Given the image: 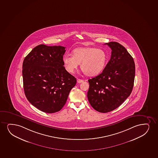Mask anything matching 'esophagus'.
<instances>
[{"instance_id":"obj_1","label":"esophagus","mask_w":158,"mask_h":158,"mask_svg":"<svg viewBox=\"0 0 158 158\" xmlns=\"http://www.w3.org/2000/svg\"><path fill=\"white\" fill-rule=\"evenodd\" d=\"M77 83H81L84 82V81L83 80H81V79H77Z\"/></svg>"}]
</instances>
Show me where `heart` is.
I'll return each mask as SVG.
<instances>
[{
	"mask_svg": "<svg viewBox=\"0 0 158 158\" xmlns=\"http://www.w3.org/2000/svg\"><path fill=\"white\" fill-rule=\"evenodd\" d=\"M72 55L63 57L64 67L69 73H74L81 64V68L89 76L97 75L104 70L107 56L104 50L92 47H82L75 48Z\"/></svg>",
	"mask_w": 158,
	"mask_h": 158,
	"instance_id": "obj_1",
	"label": "heart"
}]
</instances>
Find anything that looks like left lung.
<instances>
[{"mask_svg":"<svg viewBox=\"0 0 158 158\" xmlns=\"http://www.w3.org/2000/svg\"><path fill=\"white\" fill-rule=\"evenodd\" d=\"M112 50L111 57L101 74L89 79L88 99L100 113L118 108L130 96L134 86L135 64L124 46L116 42L106 43Z\"/></svg>","mask_w":158,"mask_h":158,"instance_id":"obj_1","label":"left lung"}]
</instances>
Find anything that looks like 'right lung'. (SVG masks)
Masks as SVG:
<instances>
[{
    "instance_id": "right-lung-1",
    "label": "right lung",
    "mask_w": 158,
    "mask_h": 158,
    "mask_svg": "<svg viewBox=\"0 0 158 158\" xmlns=\"http://www.w3.org/2000/svg\"><path fill=\"white\" fill-rule=\"evenodd\" d=\"M65 48L40 44L23 60L24 94L28 101L42 112L53 113L61 110L76 84V78L64 66Z\"/></svg>"
}]
</instances>
